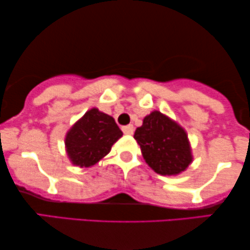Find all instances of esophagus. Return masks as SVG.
Listing matches in <instances>:
<instances>
[{
  "mask_svg": "<svg viewBox=\"0 0 250 250\" xmlns=\"http://www.w3.org/2000/svg\"><path fill=\"white\" fill-rule=\"evenodd\" d=\"M134 130H135V128H134V125H125V127H122V131L125 132V135H132V134H134Z\"/></svg>",
  "mask_w": 250,
  "mask_h": 250,
  "instance_id": "obj_1",
  "label": "esophagus"
}]
</instances>
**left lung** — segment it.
Returning <instances> with one entry per match:
<instances>
[{"instance_id": "1", "label": "left lung", "mask_w": 250, "mask_h": 250, "mask_svg": "<svg viewBox=\"0 0 250 250\" xmlns=\"http://www.w3.org/2000/svg\"><path fill=\"white\" fill-rule=\"evenodd\" d=\"M134 138L148 166L160 175H178L192 162L187 132L163 113L153 110L136 129Z\"/></svg>"}]
</instances>
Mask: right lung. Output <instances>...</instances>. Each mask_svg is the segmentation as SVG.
<instances>
[{
  "label": "right lung",
  "instance_id": "obj_1",
  "mask_svg": "<svg viewBox=\"0 0 250 250\" xmlns=\"http://www.w3.org/2000/svg\"><path fill=\"white\" fill-rule=\"evenodd\" d=\"M115 120L98 108L87 110L65 135V151L76 166L90 167L109 153L122 137Z\"/></svg>",
  "mask_w": 250,
  "mask_h": 250
}]
</instances>
